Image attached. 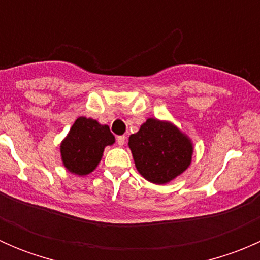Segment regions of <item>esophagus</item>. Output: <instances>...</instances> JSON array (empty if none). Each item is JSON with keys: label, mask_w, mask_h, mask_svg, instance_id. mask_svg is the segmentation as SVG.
<instances>
[{"label": "esophagus", "mask_w": 260, "mask_h": 260, "mask_svg": "<svg viewBox=\"0 0 260 260\" xmlns=\"http://www.w3.org/2000/svg\"><path fill=\"white\" fill-rule=\"evenodd\" d=\"M118 146H123L125 143V136H118L117 137Z\"/></svg>", "instance_id": "1"}]
</instances>
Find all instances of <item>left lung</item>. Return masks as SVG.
Instances as JSON below:
<instances>
[{"instance_id": "left-lung-1", "label": "left lung", "mask_w": 260, "mask_h": 260, "mask_svg": "<svg viewBox=\"0 0 260 260\" xmlns=\"http://www.w3.org/2000/svg\"><path fill=\"white\" fill-rule=\"evenodd\" d=\"M138 172L153 183H166L188 167L192 156L190 140L176 127L149 118L129 137Z\"/></svg>"}]
</instances>
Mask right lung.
I'll return each mask as SVG.
<instances>
[{
	"label": "right lung",
	"mask_w": 260,
	"mask_h": 260,
	"mask_svg": "<svg viewBox=\"0 0 260 260\" xmlns=\"http://www.w3.org/2000/svg\"><path fill=\"white\" fill-rule=\"evenodd\" d=\"M113 143L114 136L108 125L80 117L60 146L62 164L73 174L88 175L101 161L104 147Z\"/></svg>",
	"instance_id": "1"
}]
</instances>
